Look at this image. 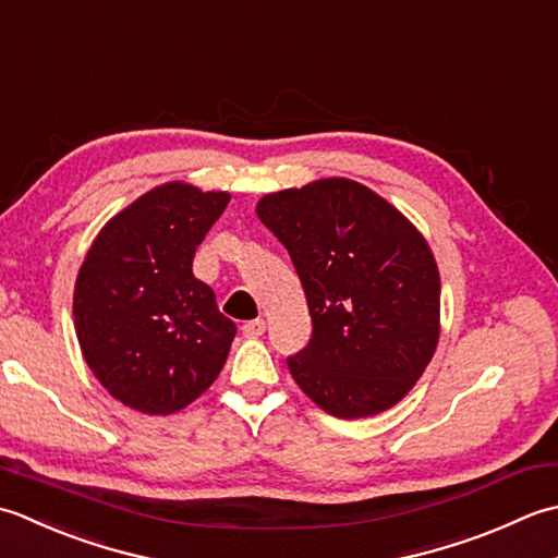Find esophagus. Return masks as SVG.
I'll use <instances>...</instances> for the list:
<instances>
[{"mask_svg":"<svg viewBox=\"0 0 558 558\" xmlns=\"http://www.w3.org/2000/svg\"><path fill=\"white\" fill-rule=\"evenodd\" d=\"M265 320L263 317H257V320H247L245 325H243V335L245 337H250V339H257V337H263L265 335Z\"/></svg>","mask_w":558,"mask_h":558,"instance_id":"1","label":"esophagus"}]
</instances>
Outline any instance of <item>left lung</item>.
Masks as SVG:
<instances>
[{"label": "left lung", "instance_id": "1", "mask_svg": "<svg viewBox=\"0 0 558 558\" xmlns=\"http://www.w3.org/2000/svg\"><path fill=\"white\" fill-rule=\"evenodd\" d=\"M255 211L289 250L308 301L311 342L287 359L299 388L339 418L395 407L440 337V275L426 238L349 178L271 192Z\"/></svg>", "mask_w": 558, "mask_h": 558}]
</instances>
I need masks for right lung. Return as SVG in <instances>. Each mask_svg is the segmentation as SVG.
<instances>
[{
    "instance_id": "obj_1",
    "label": "right lung",
    "mask_w": 558,
    "mask_h": 558,
    "mask_svg": "<svg viewBox=\"0 0 558 558\" xmlns=\"http://www.w3.org/2000/svg\"><path fill=\"white\" fill-rule=\"evenodd\" d=\"M229 199L173 180L128 204L90 243L74 329L88 368L124 407L175 414L219 378L235 325L192 259Z\"/></svg>"
}]
</instances>
